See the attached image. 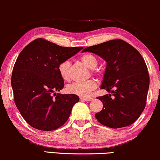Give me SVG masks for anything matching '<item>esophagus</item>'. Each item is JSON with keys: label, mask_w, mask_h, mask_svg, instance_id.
<instances>
[{"label": "esophagus", "mask_w": 160, "mask_h": 160, "mask_svg": "<svg viewBox=\"0 0 160 160\" xmlns=\"http://www.w3.org/2000/svg\"><path fill=\"white\" fill-rule=\"evenodd\" d=\"M82 100H84V101H86V102H90V101L93 100V98L91 97H82L80 98Z\"/></svg>", "instance_id": "obj_1"}]
</instances>
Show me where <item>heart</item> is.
<instances>
[{
  "mask_svg": "<svg viewBox=\"0 0 160 160\" xmlns=\"http://www.w3.org/2000/svg\"><path fill=\"white\" fill-rule=\"evenodd\" d=\"M81 61L88 67L93 69L97 66L98 61L93 55L85 53L81 57ZM69 68L70 62L69 60L63 61L58 64V70L63 80H68L69 79ZM97 88V82L95 80H88L85 82H75L67 85V91L69 93L75 94L81 97H88L91 95L92 91Z\"/></svg>",
  "mask_w": 160,
  "mask_h": 160,
  "instance_id": "obj_1",
  "label": "heart"
}]
</instances>
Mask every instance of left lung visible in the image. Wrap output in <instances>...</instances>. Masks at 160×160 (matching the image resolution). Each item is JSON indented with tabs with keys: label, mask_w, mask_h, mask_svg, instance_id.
<instances>
[{
	"label": "left lung",
	"mask_w": 160,
	"mask_h": 160,
	"mask_svg": "<svg viewBox=\"0 0 160 160\" xmlns=\"http://www.w3.org/2000/svg\"><path fill=\"white\" fill-rule=\"evenodd\" d=\"M82 51L95 53L107 62L101 88L114 96L112 98L111 94H106L97 98L103 103V109L95 114L96 120L111 128L126 127L136 122L145 108L149 87L142 56L120 39L87 47Z\"/></svg>",
	"instance_id": "left-lung-1"
}]
</instances>
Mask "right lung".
Segmentation results:
<instances>
[{
  "label": "right lung",
  "instance_id": "obj_1",
  "mask_svg": "<svg viewBox=\"0 0 160 160\" xmlns=\"http://www.w3.org/2000/svg\"><path fill=\"white\" fill-rule=\"evenodd\" d=\"M82 48L62 47L38 38L19 53L12 75L13 98L20 114L32 128L53 130L68 120L80 98L75 94L56 93L64 86L58 67Z\"/></svg>",
  "mask_w": 160,
  "mask_h": 160
}]
</instances>
